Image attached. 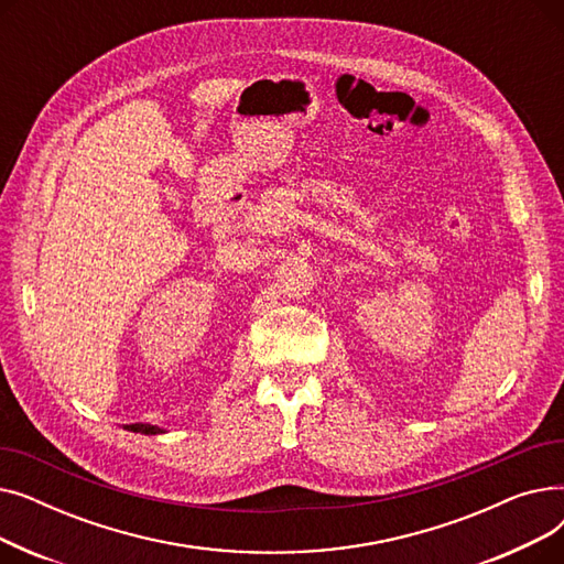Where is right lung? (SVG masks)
I'll return each mask as SVG.
<instances>
[{"mask_svg":"<svg viewBox=\"0 0 564 564\" xmlns=\"http://www.w3.org/2000/svg\"><path fill=\"white\" fill-rule=\"evenodd\" d=\"M123 430L128 432H137V434H164V427L151 425V423H132V425H123Z\"/></svg>","mask_w":564,"mask_h":564,"instance_id":"1","label":"right lung"}]
</instances>
